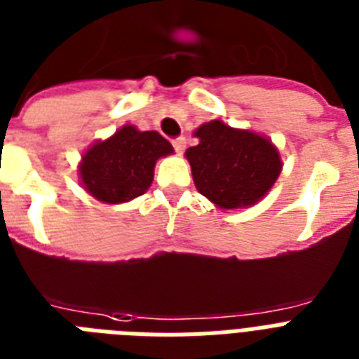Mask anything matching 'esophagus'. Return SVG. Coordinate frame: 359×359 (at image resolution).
Listing matches in <instances>:
<instances>
[{"label":"esophagus","mask_w":359,"mask_h":359,"mask_svg":"<svg viewBox=\"0 0 359 359\" xmlns=\"http://www.w3.org/2000/svg\"><path fill=\"white\" fill-rule=\"evenodd\" d=\"M185 144H187L185 137H177V139L172 140V146H174V150H176L177 154H182V151L185 150Z\"/></svg>","instance_id":"1"}]
</instances>
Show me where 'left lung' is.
<instances>
[{"mask_svg": "<svg viewBox=\"0 0 359 359\" xmlns=\"http://www.w3.org/2000/svg\"><path fill=\"white\" fill-rule=\"evenodd\" d=\"M185 156L198 193L222 209L254 205L280 176L282 161L271 140L233 130L220 120L200 126Z\"/></svg>", "mask_w": 359, "mask_h": 359, "instance_id": "8db88e82", "label": "left lung"}]
</instances>
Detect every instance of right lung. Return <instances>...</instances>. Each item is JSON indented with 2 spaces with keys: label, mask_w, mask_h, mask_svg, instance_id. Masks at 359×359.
<instances>
[{
  "label": "right lung",
  "mask_w": 359,
  "mask_h": 359,
  "mask_svg": "<svg viewBox=\"0 0 359 359\" xmlns=\"http://www.w3.org/2000/svg\"><path fill=\"white\" fill-rule=\"evenodd\" d=\"M172 151L170 142L157 131L124 126L83 156L79 166L83 187L105 203L130 202L148 191L156 161Z\"/></svg>",
  "instance_id": "obj_1"
}]
</instances>
